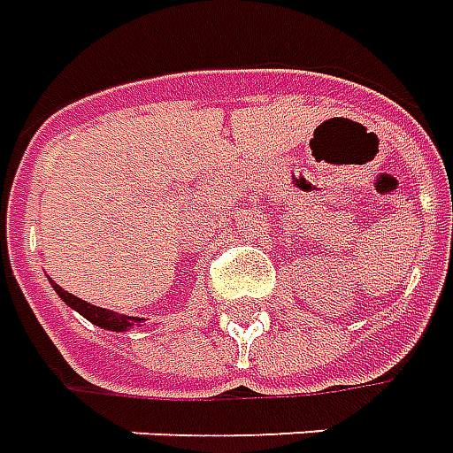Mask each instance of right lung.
<instances>
[{
    "label": "right lung",
    "mask_w": 453,
    "mask_h": 453,
    "mask_svg": "<svg viewBox=\"0 0 453 453\" xmlns=\"http://www.w3.org/2000/svg\"><path fill=\"white\" fill-rule=\"evenodd\" d=\"M50 285H53V290L60 295V300H63L70 310L80 312L85 319H89L95 326H99V329H109V332H129L134 326H143V322H146V319H141V317L119 314L114 312V310H104V307H97V304L85 303V300H80V297H75L73 293L63 290V288L58 283H53V280H50Z\"/></svg>",
    "instance_id": "obj_1"
}]
</instances>
